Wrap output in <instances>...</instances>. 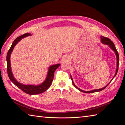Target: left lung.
I'll use <instances>...</instances> for the list:
<instances>
[{
  "mask_svg": "<svg viewBox=\"0 0 125 125\" xmlns=\"http://www.w3.org/2000/svg\"><path fill=\"white\" fill-rule=\"evenodd\" d=\"M100 38H101V43H103V44H104V45H106L108 46L111 49L113 50L114 52H115V53L116 54V60H117V63H116V64H117V66H116V72H115V75L114 76L113 78L111 80V81L109 83L107 84V85H106L105 86H104V88H100V89H94V90H90V91H84V90L80 89V88L77 87V86L75 85V84L74 83L73 78H72V76L71 75V78L72 82V83L73 84V85L76 88L78 89V90H80V92H83V93H95V92H100V91L104 90L105 88H106L107 87V86L109 85V84H110V82L112 81V80L114 79V78L115 77L116 74H117V71H118V63H119V56H118V52L117 51V50H116V48L115 47V45H114L113 42H112L109 39H108V38H106V37H105L102 36H101L100 37Z\"/></svg>",
  "mask_w": 125,
  "mask_h": 125,
  "instance_id": "left-lung-1",
  "label": "left lung"
}]
</instances>
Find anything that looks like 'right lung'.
Here are the masks:
<instances>
[{"instance_id":"1","label":"right lung","mask_w":125,"mask_h":125,"mask_svg":"<svg viewBox=\"0 0 125 125\" xmlns=\"http://www.w3.org/2000/svg\"><path fill=\"white\" fill-rule=\"evenodd\" d=\"M31 35H32L30 33H25V34L17 37L14 41L13 43H12V45L11 47H10L9 50L8 51L7 56V72L8 77H9L10 80H11L17 87H18L22 91H23V92L27 93V94H28L29 95H36L43 93L50 87V86L52 83L53 79L54 72L58 68L59 66L61 65V64H56L50 65V66L48 67L47 77H46L45 81L42 82L41 84H39V85H31V84L25 85V84H23L20 83V82H19L18 81H17L16 79H15V78H14L13 74L12 73L11 64H10V56H11V53L16 44L20 41H21L23 38L30 36Z\"/></svg>"}]
</instances>
